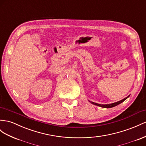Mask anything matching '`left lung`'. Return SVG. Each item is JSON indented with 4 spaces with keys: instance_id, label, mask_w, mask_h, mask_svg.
Segmentation results:
<instances>
[{
    "instance_id": "left-lung-1",
    "label": "left lung",
    "mask_w": 146,
    "mask_h": 146,
    "mask_svg": "<svg viewBox=\"0 0 146 146\" xmlns=\"http://www.w3.org/2000/svg\"><path fill=\"white\" fill-rule=\"evenodd\" d=\"M129 96H129H128L127 97H126L125 98H124V99H123V100H121L119 101H117V102H113V103L109 104H98V103H96V102H92V101H89V100H88V101H89L90 102H91L92 104H94V105H96V106H100V107H101V108H111L115 107V106H117V105L120 104V103H121V102H123L124 101H125L126 100H127V98H128Z\"/></svg>"
}]
</instances>
